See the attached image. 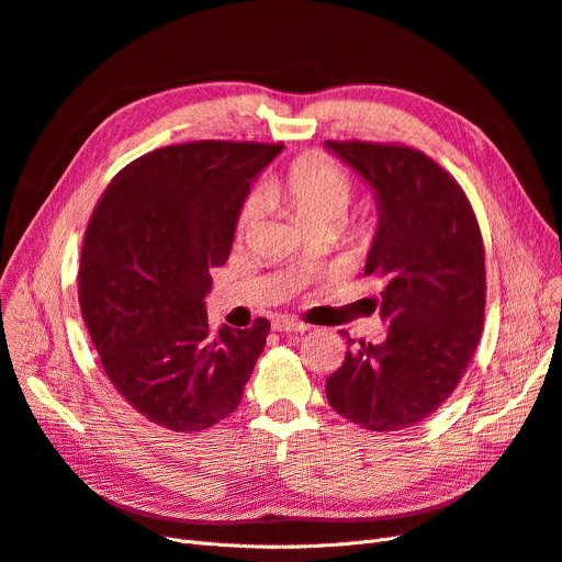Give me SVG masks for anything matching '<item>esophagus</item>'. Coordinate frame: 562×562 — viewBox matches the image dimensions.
Wrapping results in <instances>:
<instances>
[{"label": "esophagus", "mask_w": 562, "mask_h": 562, "mask_svg": "<svg viewBox=\"0 0 562 562\" xmlns=\"http://www.w3.org/2000/svg\"><path fill=\"white\" fill-rule=\"evenodd\" d=\"M307 328V324L299 319H289V316H278V319H273V330L278 333H305Z\"/></svg>", "instance_id": "1"}]
</instances>
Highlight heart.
Returning a JSON list of instances; mask_svg holds the SVG:
<instances>
[{"label": "heart", "mask_w": 562, "mask_h": 562, "mask_svg": "<svg viewBox=\"0 0 562 562\" xmlns=\"http://www.w3.org/2000/svg\"><path fill=\"white\" fill-rule=\"evenodd\" d=\"M273 200L286 202L294 209L299 221L307 225L335 221L347 213L351 198H353V183L349 175L335 165L330 158L310 154L291 162L280 177H276L268 186ZM261 213V198L257 192L248 194L240 204L236 229L238 234H246L255 227Z\"/></svg>", "instance_id": "obj_1"}]
</instances>
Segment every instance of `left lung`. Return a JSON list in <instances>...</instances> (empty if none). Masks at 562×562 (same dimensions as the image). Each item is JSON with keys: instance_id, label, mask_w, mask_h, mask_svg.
<instances>
[{"instance_id": "8db88e82", "label": "left lung", "mask_w": 562, "mask_h": 562, "mask_svg": "<svg viewBox=\"0 0 562 562\" xmlns=\"http://www.w3.org/2000/svg\"><path fill=\"white\" fill-rule=\"evenodd\" d=\"M374 190L379 225L364 276L383 280L381 345L362 341L328 376V404L372 431L423 423L467 372L484 324V246L461 186L402 144L326 142ZM347 335V333H345ZM349 345L353 339L349 337Z\"/></svg>"}]
</instances>
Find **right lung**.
I'll list each match as a JSON object with an SVG mask.
<instances>
[{"label": "right lung", "instance_id": "obj_1", "mask_svg": "<svg viewBox=\"0 0 562 562\" xmlns=\"http://www.w3.org/2000/svg\"><path fill=\"white\" fill-rule=\"evenodd\" d=\"M282 144L202 139L126 165L85 232L80 307L103 370L137 413L202 431L240 404L271 324L209 333L211 268L232 252L243 200Z\"/></svg>", "mask_w": 562, "mask_h": 562}]
</instances>
